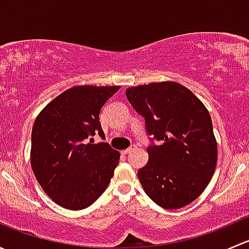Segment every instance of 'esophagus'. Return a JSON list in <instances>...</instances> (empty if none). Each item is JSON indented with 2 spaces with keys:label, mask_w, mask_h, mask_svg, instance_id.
<instances>
[{
  "label": "esophagus",
  "mask_w": 249,
  "mask_h": 249,
  "mask_svg": "<svg viewBox=\"0 0 249 249\" xmlns=\"http://www.w3.org/2000/svg\"><path fill=\"white\" fill-rule=\"evenodd\" d=\"M136 145H131V147H129V148H127V149H125V150H123V153H124V154H129V153H132V152H134V150L135 149H136Z\"/></svg>",
  "instance_id": "esophagus-1"
}]
</instances>
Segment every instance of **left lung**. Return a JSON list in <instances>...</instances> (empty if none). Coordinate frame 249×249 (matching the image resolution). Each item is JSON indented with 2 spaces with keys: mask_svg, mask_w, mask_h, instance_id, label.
<instances>
[{
  "mask_svg": "<svg viewBox=\"0 0 249 249\" xmlns=\"http://www.w3.org/2000/svg\"><path fill=\"white\" fill-rule=\"evenodd\" d=\"M127 100L144 118L150 140L148 162L139 170L145 194L157 205L176 210L194 201L211 182L217 165V142L207 108L176 82L126 89Z\"/></svg>",
  "mask_w": 249,
  "mask_h": 249,
  "instance_id": "8db88e82",
  "label": "left lung"
}]
</instances>
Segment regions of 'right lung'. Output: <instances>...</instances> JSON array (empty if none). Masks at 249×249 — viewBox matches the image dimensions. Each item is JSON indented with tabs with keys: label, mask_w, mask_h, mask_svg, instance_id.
I'll return each mask as SVG.
<instances>
[{
	"label": "right lung",
	"mask_w": 249,
	"mask_h": 249,
	"mask_svg": "<svg viewBox=\"0 0 249 249\" xmlns=\"http://www.w3.org/2000/svg\"><path fill=\"white\" fill-rule=\"evenodd\" d=\"M119 87L82 85L66 90L44 107L31 134V167L44 193L67 210L92 205L108 187L119 152L105 140L99 115Z\"/></svg>",
	"instance_id": "1"
}]
</instances>
